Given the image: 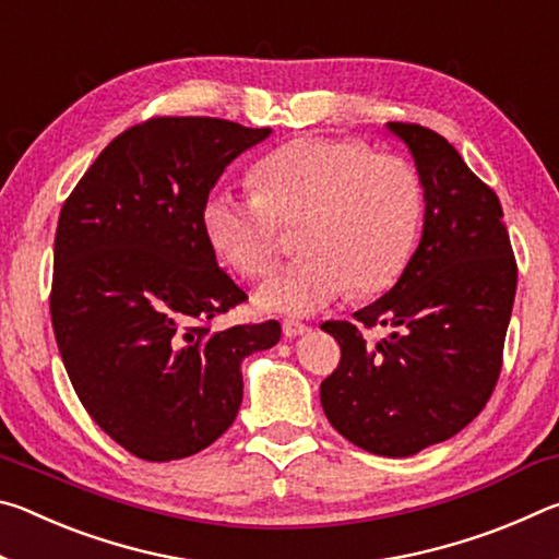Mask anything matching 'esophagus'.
I'll list each match as a JSON object with an SVG mask.
<instances>
[{
    "instance_id": "esophagus-1",
    "label": "esophagus",
    "mask_w": 559,
    "mask_h": 559,
    "mask_svg": "<svg viewBox=\"0 0 559 559\" xmlns=\"http://www.w3.org/2000/svg\"><path fill=\"white\" fill-rule=\"evenodd\" d=\"M306 333H310V328L306 323H300V320H283V335H286L288 340L306 335Z\"/></svg>"
}]
</instances>
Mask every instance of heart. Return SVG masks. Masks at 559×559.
Masks as SVG:
<instances>
[{
    "instance_id": "heart-1",
    "label": "heart",
    "mask_w": 559,
    "mask_h": 559,
    "mask_svg": "<svg viewBox=\"0 0 559 559\" xmlns=\"http://www.w3.org/2000/svg\"><path fill=\"white\" fill-rule=\"evenodd\" d=\"M257 192L216 187L202 204L206 241L239 276L259 278L278 253L281 224H300L302 257L261 283V308L310 316L374 296L402 276L419 234L424 194L414 167L365 143L300 138L253 169Z\"/></svg>"
}]
</instances>
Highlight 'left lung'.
Returning a JSON list of instances; mask_svg holds the SVG:
<instances>
[{
	"label": "left lung",
	"mask_w": 559,
	"mask_h": 559,
	"mask_svg": "<svg viewBox=\"0 0 559 559\" xmlns=\"http://www.w3.org/2000/svg\"><path fill=\"white\" fill-rule=\"evenodd\" d=\"M424 189L421 241L400 281L347 320H328L343 357L320 384L328 421L355 447L406 459L447 441L484 409L503 362L518 266L493 189L447 138L386 122ZM357 324L392 326L367 348Z\"/></svg>",
	"instance_id": "left-lung-1"
}]
</instances>
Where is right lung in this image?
Segmentation results:
<instances>
[{
	"label": "right lung",
	"instance_id": "add662e5",
	"mask_svg": "<svg viewBox=\"0 0 559 559\" xmlns=\"http://www.w3.org/2000/svg\"><path fill=\"white\" fill-rule=\"evenodd\" d=\"M271 128L153 118L103 150L66 200L53 241L51 323L93 421L145 461L187 459L239 414L241 362L276 320L214 330L246 300L216 263L202 204Z\"/></svg>",
	"mask_w": 559,
	"mask_h": 559
}]
</instances>
